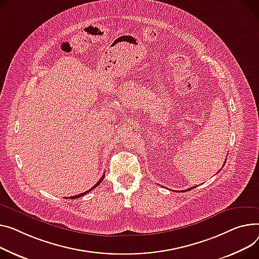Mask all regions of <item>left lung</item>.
Here are the masks:
<instances>
[{"label":"left lung","instance_id":"obj_1","mask_svg":"<svg viewBox=\"0 0 259 259\" xmlns=\"http://www.w3.org/2000/svg\"><path fill=\"white\" fill-rule=\"evenodd\" d=\"M194 187H191V188H188V189H186V191H191V189H193Z\"/></svg>","mask_w":259,"mask_h":259}]
</instances>
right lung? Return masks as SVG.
Wrapping results in <instances>:
<instances>
[{"mask_svg":"<svg viewBox=\"0 0 259 259\" xmlns=\"http://www.w3.org/2000/svg\"><path fill=\"white\" fill-rule=\"evenodd\" d=\"M104 177H105V174L101 177V179H100V180H99V181L96 183V185H94V187H92V188L90 189V191H88V192H84V193H81V194H79V195H76V196H73V197H70V198L67 197L66 199H77V198H80V197H82V196L86 195V194H88V193H90V192L92 191V189H94L95 187H97V186H98V185H99V184H100V183L103 181V179H104Z\"/></svg>","mask_w":259,"mask_h":259,"instance_id":"obj_1","label":"right lung"}]
</instances>
